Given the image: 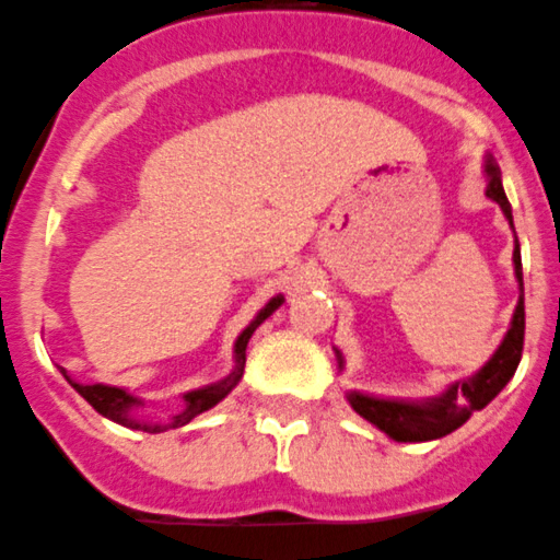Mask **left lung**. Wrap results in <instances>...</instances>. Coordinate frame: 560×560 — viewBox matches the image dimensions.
I'll return each instance as SVG.
<instances>
[{"label": "left lung", "instance_id": "left-lung-1", "mask_svg": "<svg viewBox=\"0 0 560 560\" xmlns=\"http://www.w3.org/2000/svg\"><path fill=\"white\" fill-rule=\"evenodd\" d=\"M486 175H488V189L486 195L500 203L502 214L508 218L513 229V214L511 203L502 189V175L493 155L486 159ZM513 270L518 279V304L513 312L511 329H508L505 340L500 342V349L493 351L491 360L468 380L455 382L446 387V393L435 396L427 401H396V399H376V396H365V393H349V405L360 412L365 421L380 427L385 435L393 441L401 443H421V441H435V438L450 435L457 427H463L471 418V412L482 410L488 401L511 382L516 374L518 360H522V346H525V281H522V254H518V243L513 248ZM337 360L342 368V354L337 351Z\"/></svg>", "mask_w": 560, "mask_h": 560}]
</instances>
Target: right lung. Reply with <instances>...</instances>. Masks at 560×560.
<instances>
[{"instance_id": "right-lung-1", "label": "right lung", "mask_w": 560, "mask_h": 560, "mask_svg": "<svg viewBox=\"0 0 560 560\" xmlns=\"http://www.w3.org/2000/svg\"><path fill=\"white\" fill-rule=\"evenodd\" d=\"M281 301H284V299H281V295H276V299H270V304L265 306V310H261L259 315L254 317V320H250L248 329H245L243 335L236 337V342H234V362H236L234 371H231V374L225 376V380L214 382V385H206V387H198V390L184 393V401H186L184 412H178V416H175L173 421H170V424H148V421H142V418H136L133 410H136V407H139V405H142V401L136 399V396H130L128 390H122V387H110V385H80V382H74L72 376H67V371H63V376H67L69 385H72L74 390H78L80 396H83V399L89 401V405H92L94 410L100 412V416L110 418V421H117V424L130 427V430H142V432L175 430V427L189 424V421H192L195 416H200V412L211 410V407L218 405V401H223L225 396H229V393L234 390L236 382L243 380V371H245V349H248L250 335H254L256 326H259L261 320H265V317H270L276 310H279Z\"/></svg>"}]
</instances>
